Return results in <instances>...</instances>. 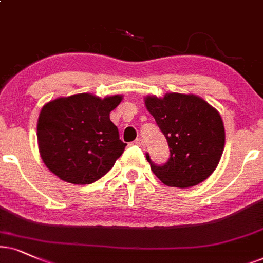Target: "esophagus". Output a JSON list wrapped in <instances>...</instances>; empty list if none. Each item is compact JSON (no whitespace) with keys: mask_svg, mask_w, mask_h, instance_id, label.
I'll use <instances>...</instances> for the list:
<instances>
[{"mask_svg":"<svg viewBox=\"0 0 263 263\" xmlns=\"http://www.w3.org/2000/svg\"><path fill=\"white\" fill-rule=\"evenodd\" d=\"M135 144L138 145V147H144V141L142 138H137L135 141Z\"/></svg>","mask_w":263,"mask_h":263,"instance_id":"obj_1","label":"esophagus"}]
</instances>
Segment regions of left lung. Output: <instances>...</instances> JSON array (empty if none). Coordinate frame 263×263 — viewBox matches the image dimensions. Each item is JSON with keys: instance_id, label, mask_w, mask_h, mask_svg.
Listing matches in <instances>:
<instances>
[{"instance_id": "1", "label": "left lung", "mask_w": 263, "mask_h": 263, "mask_svg": "<svg viewBox=\"0 0 263 263\" xmlns=\"http://www.w3.org/2000/svg\"><path fill=\"white\" fill-rule=\"evenodd\" d=\"M144 101L170 148L164 165H155L145 154L156 177L178 188L205 181L217 167L224 148L220 112L194 95L166 93L164 98L148 96Z\"/></svg>"}]
</instances>
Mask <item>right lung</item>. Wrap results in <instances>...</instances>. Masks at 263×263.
Returning <instances> with one entry per match:
<instances>
[{
    "label": "right lung",
    "mask_w": 263,
    "mask_h": 263,
    "mask_svg": "<svg viewBox=\"0 0 263 263\" xmlns=\"http://www.w3.org/2000/svg\"><path fill=\"white\" fill-rule=\"evenodd\" d=\"M121 99L80 93L43 105L37 141L48 170L72 184H91L107 174L126 147L109 118Z\"/></svg>",
    "instance_id": "obj_1"
}]
</instances>
